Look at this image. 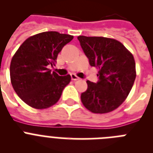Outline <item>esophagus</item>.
<instances>
[{"label": "esophagus", "mask_w": 153, "mask_h": 153, "mask_svg": "<svg viewBox=\"0 0 153 153\" xmlns=\"http://www.w3.org/2000/svg\"><path fill=\"white\" fill-rule=\"evenodd\" d=\"M71 79H72V80H78V79H79V77H78L76 75V74H71Z\"/></svg>", "instance_id": "esophagus-1"}]
</instances>
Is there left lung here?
Wrapping results in <instances>:
<instances>
[{
	"mask_svg": "<svg viewBox=\"0 0 153 153\" xmlns=\"http://www.w3.org/2000/svg\"><path fill=\"white\" fill-rule=\"evenodd\" d=\"M90 66L99 69L97 83L86 81L88 87L81 101L93 113L113 111L125 101L136 76L132 54L118 40L103 36L77 37Z\"/></svg>",
	"mask_w": 153,
	"mask_h": 153,
	"instance_id": "left-lung-1",
	"label": "left lung"
}]
</instances>
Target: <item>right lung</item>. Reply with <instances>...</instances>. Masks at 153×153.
Instances as JSON below:
<instances>
[{
  "mask_svg": "<svg viewBox=\"0 0 153 153\" xmlns=\"http://www.w3.org/2000/svg\"><path fill=\"white\" fill-rule=\"evenodd\" d=\"M74 36L56 31H47L28 37L12 57L11 84L18 97L34 109H47L61 97L70 75L60 76L51 72L58 53Z\"/></svg>",
  "mask_w": 153,
  "mask_h": 153,
  "instance_id": "add662e5",
  "label": "right lung"
}]
</instances>
